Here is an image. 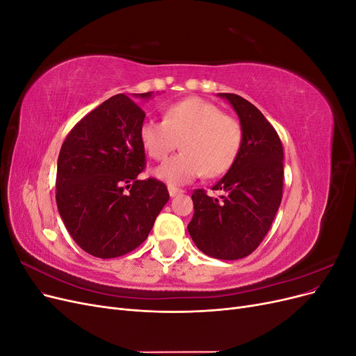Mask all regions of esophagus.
Listing matches in <instances>:
<instances>
[{
	"mask_svg": "<svg viewBox=\"0 0 356 356\" xmlns=\"http://www.w3.org/2000/svg\"><path fill=\"white\" fill-rule=\"evenodd\" d=\"M168 190H169V195H170L172 197L177 196V195H181V193L184 191V190H181V188H177V187H174V186H169V187H168Z\"/></svg>",
	"mask_w": 356,
	"mask_h": 356,
	"instance_id": "34e87169",
	"label": "esophagus"
}]
</instances>
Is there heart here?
<instances>
[{"label": "heart", "instance_id": "obj_1", "mask_svg": "<svg viewBox=\"0 0 356 356\" xmlns=\"http://www.w3.org/2000/svg\"><path fill=\"white\" fill-rule=\"evenodd\" d=\"M179 139L182 152L156 170L169 184H186L203 174L209 178L225 174L239 156L243 131L234 117L202 98L170 104L163 120L152 118L139 127V141L159 161L168 159Z\"/></svg>", "mask_w": 356, "mask_h": 356}]
</instances>
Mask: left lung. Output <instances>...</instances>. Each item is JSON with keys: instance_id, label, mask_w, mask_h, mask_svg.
<instances>
[{"instance_id": "obj_1", "label": "left lung", "mask_w": 356, "mask_h": 356, "mask_svg": "<svg viewBox=\"0 0 356 356\" xmlns=\"http://www.w3.org/2000/svg\"><path fill=\"white\" fill-rule=\"evenodd\" d=\"M238 113L243 141L238 159L211 190L193 191L195 213L188 233L202 252L220 260H239L263 242L282 200L284 148L275 127L242 96L220 93Z\"/></svg>"}]
</instances>
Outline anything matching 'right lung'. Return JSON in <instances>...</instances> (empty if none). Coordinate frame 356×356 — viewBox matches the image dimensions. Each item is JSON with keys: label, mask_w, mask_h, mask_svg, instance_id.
Masks as SVG:
<instances>
[{"label": "right lung", "mask_w": 356, "mask_h": 356, "mask_svg": "<svg viewBox=\"0 0 356 356\" xmlns=\"http://www.w3.org/2000/svg\"><path fill=\"white\" fill-rule=\"evenodd\" d=\"M139 96L149 98L152 92ZM144 118L141 106L118 93L86 114L62 144L58 209L75 243L93 257L134 251L169 200L163 182L138 179L145 169L139 141Z\"/></svg>", "instance_id": "obj_1"}]
</instances>
